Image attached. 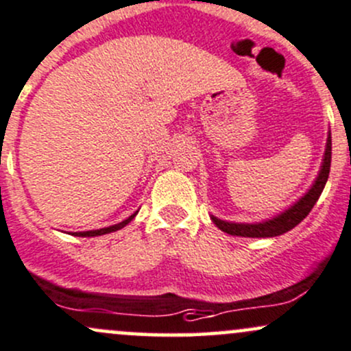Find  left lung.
Returning a JSON list of instances; mask_svg holds the SVG:
<instances>
[{
  "mask_svg": "<svg viewBox=\"0 0 351 351\" xmlns=\"http://www.w3.org/2000/svg\"><path fill=\"white\" fill-rule=\"evenodd\" d=\"M330 166H331V134H328L326 141V151H324V160L322 171H319L318 178H316L315 185L311 186V190L301 198L298 204H294L289 210L278 215L276 219L267 220L263 223H230L219 220L217 217H212L213 223L220 228V230L227 232L230 235H237V237H252V239H261V237H276V235L286 234L287 230L296 227L301 220H304L308 217V213L311 212V208L318 202L319 195H322L324 185H326L328 175H330Z\"/></svg>",
  "mask_w": 351,
  "mask_h": 351,
  "instance_id": "left-lung-1",
  "label": "left lung"
}]
</instances>
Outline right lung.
<instances>
[{
  "label": "right lung",
  "mask_w": 351,
  "mask_h": 351,
  "mask_svg": "<svg viewBox=\"0 0 351 351\" xmlns=\"http://www.w3.org/2000/svg\"><path fill=\"white\" fill-rule=\"evenodd\" d=\"M136 213H138V212H136ZM136 213H134V215H131V217H129V219L124 220V222H121V223L110 225V227H106V228H99V230L75 232V235H79V237H95V235H104V234H109V232H116V230H119V228L126 227V225H128L129 222H131L132 219H134V217H136Z\"/></svg>",
  "instance_id": "right-lung-1"
}]
</instances>
